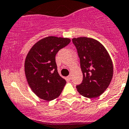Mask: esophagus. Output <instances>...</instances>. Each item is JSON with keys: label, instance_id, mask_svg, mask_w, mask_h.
<instances>
[{"label": "esophagus", "instance_id": "1", "mask_svg": "<svg viewBox=\"0 0 129 129\" xmlns=\"http://www.w3.org/2000/svg\"><path fill=\"white\" fill-rule=\"evenodd\" d=\"M68 79L69 80H71V75H69L68 76Z\"/></svg>", "mask_w": 129, "mask_h": 129}]
</instances>
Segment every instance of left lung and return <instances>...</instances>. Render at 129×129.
<instances>
[{
    "label": "left lung",
    "mask_w": 129,
    "mask_h": 129,
    "mask_svg": "<svg viewBox=\"0 0 129 129\" xmlns=\"http://www.w3.org/2000/svg\"><path fill=\"white\" fill-rule=\"evenodd\" d=\"M72 41L83 73L82 82L76 85L78 91L89 99L99 96L109 86L113 76V63L107 51L92 38L81 37L73 38Z\"/></svg>",
    "instance_id": "obj_1"
}]
</instances>
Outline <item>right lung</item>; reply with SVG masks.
<instances>
[{"label": "right lung", "mask_w": 129, "mask_h": 129, "mask_svg": "<svg viewBox=\"0 0 129 129\" xmlns=\"http://www.w3.org/2000/svg\"><path fill=\"white\" fill-rule=\"evenodd\" d=\"M68 38L49 36L36 43L25 61L27 81L33 92L43 100L51 101L60 95L66 81L59 75L56 54L70 43Z\"/></svg>", "instance_id": "add662e5"}]
</instances>
